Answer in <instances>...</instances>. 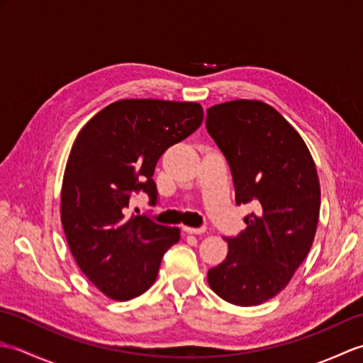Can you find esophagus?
<instances>
[{
    "label": "esophagus",
    "instance_id": "1",
    "mask_svg": "<svg viewBox=\"0 0 363 363\" xmlns=\"http://www.w3.org/2000/svg\"><path fill=\"white\" fill-rule=\"evenodd\" d=\"M184 230H186L187 234H195V235H201L206 233V228H189V226H184Z\"/></svg>",
    "mask_w": 363,
    "mask_h": 363
}]
</instances>
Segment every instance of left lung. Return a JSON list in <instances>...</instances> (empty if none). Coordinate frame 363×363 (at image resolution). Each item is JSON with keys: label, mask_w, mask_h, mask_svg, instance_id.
Segmentation results:
<instances>
[{"label": "left lung", "mask_w": 363, "mask_h": 363, "mask_svg": "<svg viewBox=\"0 0 363 363\" xmlns=\"http://www.w3.org/2000/svg\"><path fill=\"white\" fill-rule=\"evenodd\" d=\"M207 133L233 173L235 203L257 206L246 229L226 237V259L207 273L211 289L235 306H257L285 289L313 243L320 181L311 151L282 115L256 99L207 109Z\"/></svg>", "instance_id": "8db88e82"}]
</instances>
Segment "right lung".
Listing matches in <instances>:
<instances>
[{
  "instance_id": "obj_1",
  "label": "right lung",
  "mask_w": 363,
  "mask_h": 363,
  "mask_svg": "<svg viewBox=\"0 0 363 363\" xmlns=\"http://www.w3.org/2000/svg\"><path fill=\"white\" fill-rule=\"evenodd\" d=\"M203 118L198 103L120 99L76 137L60 191V220L76 264L111 299L128 301L148 290L164 254L179 242V228L129 213V199L145 191L152 204L157 201V160Z\"/></svg>"
}]
</instances>
